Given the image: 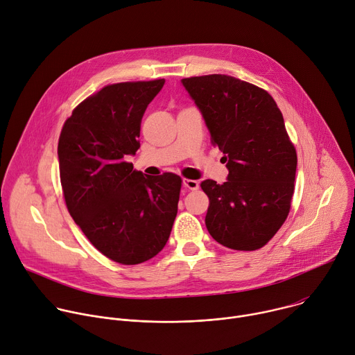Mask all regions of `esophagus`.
Listing matches in <instances>:
<instances>
[{"label":"esophagus","mask_w":355,"mask_h":355,"mask_svg":"<svg viewBox=\"0 0 355 355\" xmlns=\"http://www.w3.org/2000/svg\"><path fill=\"white\" fill-rule=\"evenodd\" d=\"M182 184L187 189H191V191H195V189L199 188V182L195 181V180H184Z\"/></svg>","instance_id":"esophagus-1"}]
</instances>
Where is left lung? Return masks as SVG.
<instances>
[{
    "mask_svg": "<svg viewBox=\"0 0 355 355\" xmlns=\"http://www.w3.org/2000/svg\"><path fill=\"white\" fill-rule=\"evenodd\" d=\"M223 151L227 181L200 184L209 198L205 225L225 247L266 245L284 225L293 195L296 151L274 98L225 74L181 80Z\"/></svg>",
    "mask_w": 355,
    "mask_h": 355,
    "instance_id": "8db88e82",
    "label": "left lung"
}]
</instances>
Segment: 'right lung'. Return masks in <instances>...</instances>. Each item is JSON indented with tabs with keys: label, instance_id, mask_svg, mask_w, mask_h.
Here are the masks:
<instances>
[{
	"label": "right lung",
	"instance_id": "obj_1",
	"mask_svg": "<svg viewBox=\"0 0 355 355\" xmlns=\"http://www.w3.org/2000/svg\"><path fill=\"white\" fill-rule=\"evenodd\" d=\"M164 83L104 87L73 111L59 139L60 181L71 218L96 250L125 266L159 254L178 211V175H146L126 162L140 147L143 114Z\"/></svg>",
	"mask_w": 355,
	"mask_h": 355
}]
</instances>
